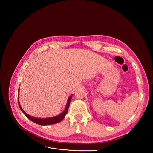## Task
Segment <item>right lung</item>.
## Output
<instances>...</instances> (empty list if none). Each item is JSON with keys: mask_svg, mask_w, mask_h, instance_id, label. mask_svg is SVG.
<instances>
[{"mask_svg": "<svg viewBox=\"0 0 153 153\" xmlns=\"http://www.w3.org/2000/svg\"><path fill=\"white\" fill-rule=\"evenodd\" d=\"M18 92H19V90H18ZM72 96L71 95L69 97L68 99V102L66 106L65 110H64L63 112L60 114L59 115H57V116L55 117H48V118H44V119H41V118H36L34 117H32L30 115H28L27 113H25L24 110L22 109V108L21 107L20 104L19 103V100H18V105H19V107L20 108V110H22V112L25 114V116L29 119L30 121H32V122H34L36 124H39V125H49V124H55V123H58L59 122H61L62 120L65 117V115H66L68 111V108H69V103H70V101L72 98Z\"/></svg>", "mask_w": 153, "mask_h": 153, "instance_id": "add662e5", "label": "right lung"}]
</instances>
